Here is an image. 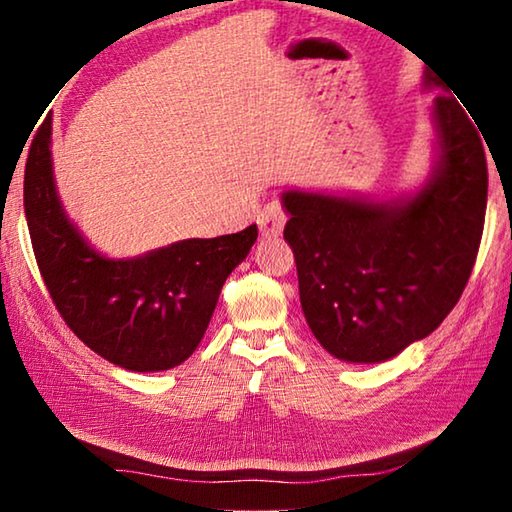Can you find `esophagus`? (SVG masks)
<instances>
[{
    "instance_id": "obj_1",
    "label": "esophagus",
    "mask_w": 512,
    "mask_h": 512,
    "mask_svg": "<svg viewBox=\"0 0 512 512\" xmlns=\"http://www.w3.org/2000/svg\"><path fill=\"white\" fill-rule=\"evenodd\" d=\"M284 223H287V212H284L280 201L266 203L257 214V225L262 230V237H280Z\"/></svg>"
}]
</instances>
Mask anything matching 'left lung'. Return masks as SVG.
<instances>
[{
	"label": "left lung",
	"mask_w": 512,
	"mask_h": 512,
	"mask_svg": "<svg viewBox=\"0 0 512 512\" xmlns=\"http://www.w3.org/2000/svg\"><path fill=\"white\" fill-rule=\"evenodd\" d=\"M440 135L431 180L404 203L287 192L284 239L300 305L323 348L377 363L429 336L465 291L488 205L483 140L458 94L427 72Z\"/></svg>",
	"instance_id": "8db88e82"
}]
</instances>
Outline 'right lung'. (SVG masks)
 <instances>
[{
  "label": "right lung",
  "instance_id": "right-lung-1",
  "mask_svg": "<svg viewBox=\"0 0 512 512\" xmlns=\"http://www.w3.org/2000/svg\"><path fill=\"white\" fill-rule=\"evenodd\" d=\"M49 137L47 119L24 169V212L51 302L65 325L115 366L133 372L180 366L201 343L225 277L253 248L257 225L178 241L137 259H106L58 203Z\"/></svg>",
  "mask_w": 512,
  "mask_h": 512
}]
</instances>
